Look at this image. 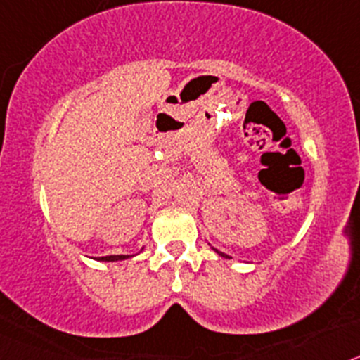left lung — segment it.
<instances>
[{"label": "left lung", "mask_w": 360, "mask_h": 360, "mask_svg": "<svg viewBox=\"0 0 360 360\" xmlns=\"http://www.w3.org/2000/svg\"><path fill=\"white\" fill-rule=\"evenodd\" d=\"M212 250H214V252H218V256L225 257V259H231V256H227V254H224V252H219V250H216V249H212Z\"/></svg>", "instance_id": "obj_1"}]
</instances>
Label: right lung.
Segmentation results:
<instances>
[{"instance_id":"add662e5","label":"right lung","mask_w":360,"mask_h":360,"mask_svg":"<svg viewBox=\"0 0 360 360\" xmlns=\"http://www.w3.org/2000/svg\"><path fill=\"white\" fill-rule=\"evenodd\" d=\"M141 250H144V247H142ZM131 256H126V254H115V256H101V257H94V259H97V262H124V259H129Z\"/></svg>"}]
</instances>
